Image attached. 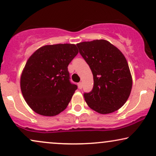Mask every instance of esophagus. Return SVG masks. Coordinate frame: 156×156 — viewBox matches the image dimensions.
Here are the masks:
<instances>
[{"label":"esophagus","mask_w":156,"mask_h":156,"mask_svg":"<svg viewBox=\"0 0 156 156\" xmlns=\"http://www.w3.org/2000/svg\"><path fill=\"white\" fill-rule=\"evenodd\" d=\"M77 85H78L79 89H82V82H79V83L77 84Z\"/></svg>","instance_id":"esophagus-1"}]
</instances>
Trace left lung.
<instances>
[{
	"label": "left lung",
	"instance_id": "1",
	"mask_svg": "<svg viewBox=\"0 0 156 156\" xmlns=\"http://www.w3.org/2000/svg\"><path fill=\"white\" fill-rule=\"evenodd\" d=\"M76 45L93 75V90L84 93L88 106L101 114L122 108L132 87V75L123 53L105 40L82 42Z\"/></svg>",
	"mask_w": 156,
	"mask_h": 156
}]
</instances>
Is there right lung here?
<instances>
[{
	"label": "right lung",
	"instance_id": "add662e5",
	"mask_svg": "<svg viewBox=\"0 0 156 156\" xmlns=\"http://www.w3.org/2000/svg\"><path fill=\"white\" fill-rule=\"evenodd\" d=\"M74 44L45 45L29 58L21 76L23 97L38 114L53 116L66 109L77 89L70 82L69 63L77 55Z\"/></svg>",
	"mask_w": 156,
	"mask_h": 156
}]
</instances>
